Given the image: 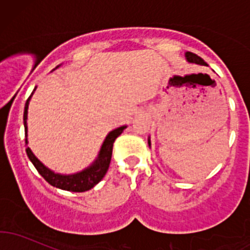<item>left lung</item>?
<instances>
[{"label":"left lung","mask_w":250,"mask_h":250,"mask_svg":"<svg viewBox=\"0 0 250 250\" xmlns=\"http://www.w3.org/2000/svg\"><path fill=\"white\" fill-rule=\"evenodd\" d=\"M185 58H186V62H190V64H197V65H204V66H208V65H207V62H204L202 58H200L198 55L193 54V53H191V52H186L185 53ZM147 143H148V146L151 147L150 137H148Z\"/></svg>","instance_id":"8db88e82"}]
</instances>
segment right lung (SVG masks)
<instances>
[{
    "label": "right lung",
    "instance_id": "right-lung-1",
    "mask_svg": "<svg viewBox=\"0 0 250 250\" xmlns=\"http://www.w3.org/2000/svg\"><path fill=\"white\" fill-rule=\"evenodd\" d=\"M59 66L60 65H58L55 69H58ZM35 90H36V87H35L34 92L31 93L29 99L26 100V104H25L24 109L25 145H26L27 157L31 161L32 165L35 166L37 172L43 176L44 180H46L48 184H50L52 186H54V188H62V190L65 191H71V192H84V191L90 190V188H94V186L104 178L105 174H106L110 166L111 156H112L113 141L116 140V138H117L118 135L122 134V132L127 128V125H121V127L111 130L109 134L106 135V138H105L102 147H100L98 157L95 158L94 162L90 166H88L87 168H84V169H82L81 172L74 174L55 173L53 172L52 169L46 167V166L34 155L31 148L27 146V144H29V141H27V110H29L30 100H31V97L34 95Z\"/></svg>",
    "mask_w": 250,
    "mask_h": 250
}]
</instances>
